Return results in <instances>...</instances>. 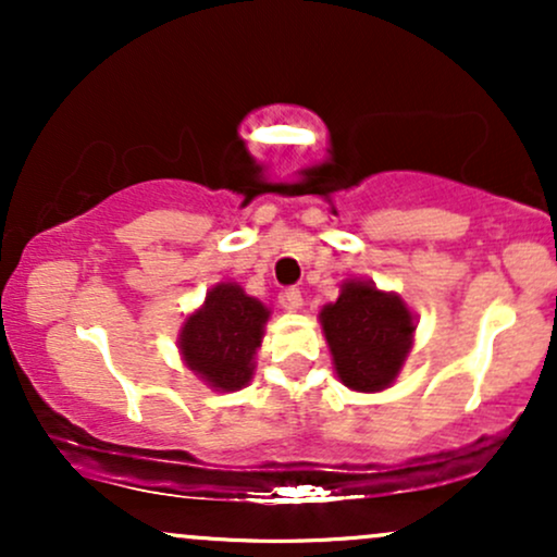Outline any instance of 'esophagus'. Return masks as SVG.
<instances>
[{"mask_svg":"<svg viewBox=\"0 0 557 557\" xmlns=\"http://www.w3.org/2000/svg\"><path fill=\"white\" fill-rule=\"evenodd\" d=\"M280 304H283L287 311H298L300 306H304V296H300L298 287H285V293L280 296Z\"/></svg>","mask_w":557,"mask_h":557,"instance_id":"34e87169","label":"esophagus"}]
</instances>
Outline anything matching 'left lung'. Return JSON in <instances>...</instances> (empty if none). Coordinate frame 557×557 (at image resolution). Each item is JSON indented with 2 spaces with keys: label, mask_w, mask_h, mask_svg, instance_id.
I'll list each match as a JSON object with an SVG mask.
<instances>
[{
  "label": "left lung",
  "mask_w": 557,
  "mask_h": 557,
  "mask_svg": "<svg viewBox=\"0 0 557 557\" xmlns=\"http://www.w3.org/2000/svg\"><path fill=\"white\" fill-rule=\"evenodd\" d=\"M319 319L345 385L361 393L393 385L413 335V317L398 296L354 280L343 285L335 304L324 306Z\"/></svg>",
  "instance_id": "1"
}]
</instances>
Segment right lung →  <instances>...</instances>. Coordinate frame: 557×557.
<instances>
[{
    "instance_id": "1",
    "label": "right lung",
    "mask_w": 557,
    "mask_h": 557,
    "mask_svg": "<svg viewBox=\"0 0 557 557\" xmlns=\"http://www.w3.org/2000/svg\"><path fill=\"white\" fill-rule=\"evenodd\" d=\"M270 311L243 287L222 283L212 287L203 309L188 317L181 332L183 359L207 385L238 389L248 385L253 372V354Z\"/></svg>"
}]
</instances>
